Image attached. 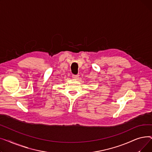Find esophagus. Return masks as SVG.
Masks as SVG:
<instances>
[{
    "label": "esophagus",
    "mask_w": 152,
    "mask_h": 152,
    "mask_svg": "<svg viewBox=\"0 0 152 152\" xmlns=\"http://www.w3.org/2000/svg\"><path fill=\"white\" fill-rule=\"evenodd\" d=\"M79 75H73L72 76V77H73V78L74 79H77L78 78H79Z\"/></svg>",
    "instance_id": "esophagus-1"
}]
</instances>
